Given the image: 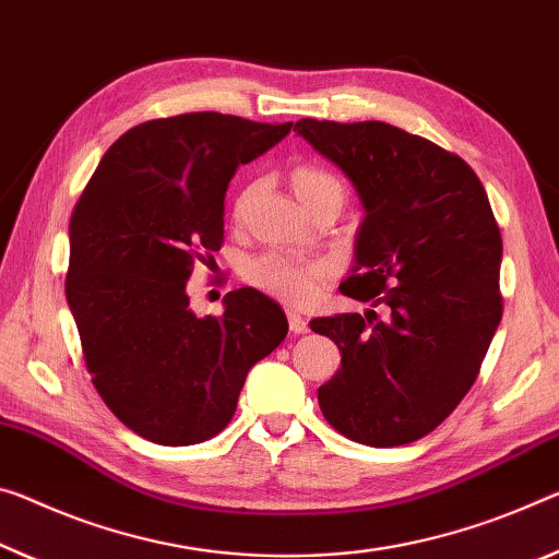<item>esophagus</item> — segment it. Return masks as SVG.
I'll return each instance as SVG.
<instances>
[{
    "label": "esophagus",
    "mask_w": 559,
    "mask_h": 559,
    "mask_svg": "<svg viewBox=\"0 0 559 559\" xmlns=\"http://www.w3.org/2000/svg\"><path fill=\"white\" fill-rule=\"evenodd\" d=\"M288 328L294 333H308V321L296 311H288Z\"/></svg>",
    "instance_id": "obj_1"
}]
</instances>
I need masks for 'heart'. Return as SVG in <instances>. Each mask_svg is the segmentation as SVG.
Instances as JSON below:
<instances>
[{
  "label": "heart",
  "instance_id": "heart-1",
  "mask_svg": "<svg viewBox=\"0 0 559 559\" xmlns=\"http://www.w3.org/2000/svg\"><path fill=\"white\" fill-rule=\"evenodd\" d=\"M290 186H294L296 197L306 209H311L313 203L325 199H338L341 203L345 201L343 183L335 179L333 174H328L323 168L316 166H298L296 171L290 174ZM253 189L255 186L246 189L241 193V199H238V216L243 214ZM328 273H331V263L323 259H306V255L271 251L248 261L243 269V278L248 286L259 288L263 294L283 300V304L304 306L308 300L316 298L318 283H321V278H325Z\"/></svg>",
  "mask_w": 559,
  "mask_h": 559
}]
</instances>
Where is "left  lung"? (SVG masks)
<instances>
[{"label": "left lung", "mask_w": 559, "mask_h": 559, "mask_svg": "<svg viewBox=\"0 0 559 559\" xmlns=\"http://www.w3.org/2000/svg\"><path fill=\"white\" fill-rule=\"evenodd\" d=\"M366 211L341 294L380 307L316 318L341 348L318 388L325 420L370 448L420 440L471 391L502 318V238L463 158L385 121L300 119Z\"/></svg>", "instance_id": "1"}]
</instances>
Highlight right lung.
Masks as SVG:
<instances>
[{"label": "right lung", "mask_w": 559, "mask_h": 559, "mask_svg": "<svg viewBox=\"0 0 559 559\" xmlns=\"http://www.w3.org/2000/svg\"><path fill=\"white\" fill-rule=\"evenodd\" d=\"M294 123L197 111L129 129L69 221L67 304L109 411L158 445H193L234 418L248 370L281 345L286 313L255 288L197 316L186 281L224 241L236 168Z\"/></svg>", "instance_id": "1"}]
</instances>
